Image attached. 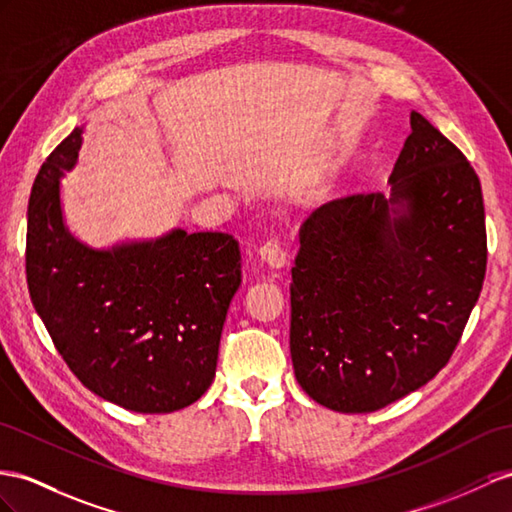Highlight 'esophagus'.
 <instances>
[{
    "instance_id": "obj_1",
    "label": "esophagus",
    "mask_w": 512,
    "mask_h": 512,
    "mask_svg": "<svg viewBox=\"0 0 512 512\" xmlns=\"http://www.w3.org/2000/svg\"><path fill=\"white\" fill-rule=\"evenodd\" d=\"M259 257L264 259L270 268H277V270L285 268V264H287V253L283 251L281 242L274 238L259 248Z\"/></svg>"
}]
</instances>
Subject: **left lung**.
<instances>
[{
	"mask_svg": "<svg viewBox=\"0 0 512 512\" xmlns=\"http://www.w3.org/2000/svg\"><path fill=\"white\" fill-rule=\"evenodd\" d=\"M487 270L480 179L411 112L389 194L322 205L300 231L290 352L298 385L339 413H372L450 361Z\"/></svg>",
	"mask_w": 512,
	"mask_h": 512,
	"instance_id": "obj_1",
	"label": "left lung"
}]
</instances>
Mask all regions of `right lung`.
<instances>
[{
  "label": "right lung",
  "mask_w": 512,
  "mask_h": 512,
  "mask_svg": "<svg viewBox=\"0 0 512 512\" xmlns=\"http://www.w3.org/2000/svg\"><path fill=\"white\" fill-rule=\"evenodd\" d=\"M75 127L34 179L25 274L34 309L71 372L99 398L136 413H173L216 376L220 333L242 283L240 246L220 231L175 227L95 248L64 220L62 179Z\"/></svg>",
  "instance_id": "obj_1"
}]
</instances>
